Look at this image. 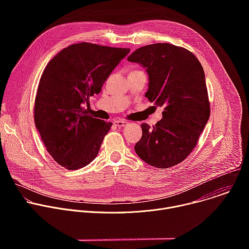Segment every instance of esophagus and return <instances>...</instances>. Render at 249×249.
I'll return each instance as SVG.
<instances>
[{"instance_id": "34e87169", "label": "esophagus", "mask_w": 249, "mask_h": 249, "mask_svg": "<svg viewBox=\"0 0 249 249\" xmlns=\"http://www.w3.org/2000/svg\"><path fill=\"white\" fill-rule=\"evenodd\" d=\"M113 124H114L115 126H117V127H124V126L127 125V121L122 120V119H119V120L116 119V120L113 121Z\"/></svg>"}]
</instances>
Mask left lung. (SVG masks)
Wrapping results in <instances>:
<instances>
[{
    "label": "left lung",
    "mask_w": 249,
    "mask_h": 249,
    "mask_svg": "<svg viewBox=\"0 0 249 249\" xmlns=\"http://www.w3.org/2000/svg\"><path fill=\"white\" fill-rule=\"evenodd\" d=\"M128 61L146 68L150 81L145 95L156 106L164 107L155 126L141 125L143 135L135 152L158 168L176 165L196 147L210 117L203 67L192 52L169 43L141 47Z\"/></svg>",
    "instance_id": "left-lung-1"
}]
</instances>
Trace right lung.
<instances>
[{"mask_svg": "<svg viewBox=\"0 0 249 249\" xmlns=\"http://www.w3.org/2000/svg\"><path fill=\"white\" fill-rule=\"evenodd\" d=\"M130 52L81 42L54 56L41 75L34 101V122L54 160L75 170L98 154L111 122L93 118L83 104L97 94L113 69Z\"/></svg>", "mask_w": 249, "mask_h": 249, "instance_id": "right-lung-1", "label": "right lung"}]
</instances>
